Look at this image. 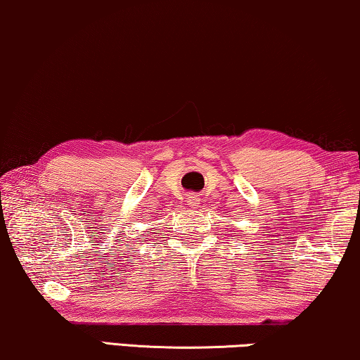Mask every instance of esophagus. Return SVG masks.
Masks as SVG:
<instances>
[{
    "label": "esophagus",
    "mask_w": 360,
    "mask_h": 360,
    "mask_svg": "<svg viewBox=\"0 0 360 360\" xmlns=\"http://www.w3.org/2000/svg\"><path fill=\"white\" fill-rule=\"evenodd\" d=\"M199 195H195V194H191L189 197H187V205L191 207V209H195L197 207V204H199Z\"/></svg>",
    "instance_id": "34e87169"
}]
</instances>
